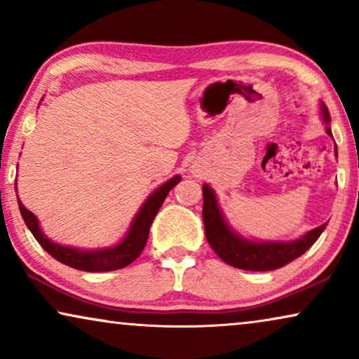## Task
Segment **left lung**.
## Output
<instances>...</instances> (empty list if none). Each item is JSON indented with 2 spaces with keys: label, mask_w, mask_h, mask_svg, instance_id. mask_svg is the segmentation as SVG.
Wrapping results in <instances>:
<instances>
[{
  "label": "left lung",
  "mask_w": 359,
  "mask_h": 359,
  "mask_svg": "<svg viewBox=\"0 0 359 359\" xmlns=\"http://www.w3.org/2000/svg\"><path fill=\"white\" fill-rule=\"evenodd\" d=\"M320 116L328 135H332L330 129V114H328L327 106L320 102ZM333 137V135H332ZM337 155V147H335ZM204 204H203V220L205 238L219 258L230 266L247 269V271H271L291 263L307 252L320 233L325 230L327 224L318 225V227L309 230L302 237L289 242L281 240H252L243 237L230 227L222 209L219 208L217 196L214 189L205 183L203 184Z\"/></svg>",
  "instance_id": "8db88e82"
}]
</instances>
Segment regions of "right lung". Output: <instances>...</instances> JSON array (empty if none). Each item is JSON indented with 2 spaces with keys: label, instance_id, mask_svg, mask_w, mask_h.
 <instances>
[{
  "label": "right lung",
  "instance_id": "1",
  "mask_svg": "<svg viewBox=\"0 0 359 359\" xmlns=\"http://www.w3.org/2000/svg\"><path fill=\"white\" fill-rule=\"evenodd\" d=\"M181 181V176H173V178L166 181L156 188L149 198L145 199V203L142 204V208L137 210L135 217L132 219L130 227L127 230L126 237L121 240L117 245L106 248H95V250H83L76 247H70V245H60L55 243L53 240L47 237L42 232L39 219L34 215L31 210L24 208V204L18 199L19 210L26 222L27 229L31 230L34 237L41 247L46 250L48 255H52L53 258L58 262L72 266L80 271H91V273H102V271H114V269L126 268L127 264H130L134 259L139 257L144 250L147 238H149L150 225L154 222L156 212H158L161 204L171 189L175 188Z\"/></svg>",
  "mask_w": 359,
  "mask_h": 359
}]
</instances>
